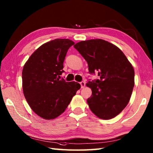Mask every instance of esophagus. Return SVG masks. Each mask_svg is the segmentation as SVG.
Wrapping results in <instances>:
<instances>
[{"mask_svg":"<svg viewBox=\"0 0 153 153\" xmlns=\"http://www.w3.org/2000/svg\"><path fill=\"white\" fill-rule=\"evenodd\" d=\"M80 85H81V87H82V88H83V87L85 86V82H81Z\"/></svg>","mask_w":153,"mask_h":153,"instance_id":"1","label":"esophagus"}]
</instances>
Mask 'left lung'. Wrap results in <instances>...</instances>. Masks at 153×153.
Returning <instances> with one entry per match:
<instances>
[{
  "label": "left lung",
  "mask_w": 153,
  "mask_h": 153,
  "mask_svg": "<svg viewBox=\"0 0 153 153\" xmlns=\"http://www.w3.org/2000/svg\"><path fill=\"white\" fill-rule=\"evenodd\" d=\"M74 47L88 64L91 74L98 73L99 79L86 85L92 90L87 99L91 110L103 120L114 118L128 105L134 87V68L123 52L102 39L79 42Z\"/></svg>",
  "instance_id": "8db88e82"
}]
</instances>
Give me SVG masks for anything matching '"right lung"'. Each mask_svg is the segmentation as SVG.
I'll return each mask as SVG.
<instances>
[{
  "mask_svg": "<svg viewBox=\"0 0 153 153\" xmlns=\"http://www.w3.org/2000/svg\"><path fill=\"white\" fill-rule=\"evenodd\" d=\"M74 44L66 39L47 42L31 55L23 68L25 98L33 111L45 120L63 113L81 87L77 82L60 79L67 52Z\"/></svg>",
  "mask_w": 153,
  "mask_h": 153,
  "instance_id": "obj_1",
  "label": "right lung"
}]
</instances>
